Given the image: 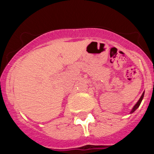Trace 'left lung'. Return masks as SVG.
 I'll return each instance as SVG.
<instances>
[{
	"label": "left lung",
	"mask_w": 154,
	"mask_h": 154,
	"mask_svg": "<svg viewBox=\"0 0 154 154\" xmlns=\"http://www.w3.org/2000/svg\"><path fill=\"white\" fill-rule=\"evenodd\" d=\"M143 96H144V92H143V93L142 94V96H141L140 99H139V101L137 102V104H136L135 106H134V107H133V109H132V111H131V113H132V112H134V111H135V110L137 109L138 108L139 106H140V105L141 102H142V99H143Z\"/></svg>",
	"instance_id": "1"
}]
</instances>
